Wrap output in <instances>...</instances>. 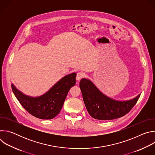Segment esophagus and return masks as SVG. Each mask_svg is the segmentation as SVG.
<instances>
[{"mask_svg":"<svg viewBox=\"0 0 155 155\" xmlns=\"http://www.w3.org/2000/svg\"><path fill=\"white\" fill-rule=\"evenodd\" d=\"M84 73H83L81 72H78L77 74L76 79H77V81H80L83 77H84Z\"/></svg>","mask_w":155,"mask_h":155,"instance_id":"34e87169","label":"esophagus"}]
</instances>
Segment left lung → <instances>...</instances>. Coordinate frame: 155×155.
Here are the masks:
<instances>
[{"label": "left lung", "instance_id": "8db88e82", "mask_svg": "<svg viewBox=\"0 0 155 155\" xmlns=\"http://www.w3.org/2000/svg\"><path fill=\"white\" fill-rule=\"evenodd\" d=\"M80 88L88 113L93 118L99 120L123 117L135 105L141 94L129 100H116L102 93L91 80L86 78L80 80Z\"/></svg>", "mask_w": 155, "mask_h": 155}]
</instances>
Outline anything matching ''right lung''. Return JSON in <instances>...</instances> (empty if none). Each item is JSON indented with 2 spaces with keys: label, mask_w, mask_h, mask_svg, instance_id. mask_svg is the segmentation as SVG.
Instances as JSON below:
<instances>
[{
  "label": "right lung",
  "mask_w": 155,
  "mask_h": 155,
  "mask_svg": "<svg viewBox=\"0 0 155 155\" xmlns=\"http://www.w3.org/2000/svg\"><path fill=\"white\" fill-rule=\"evenodd\" d=\"M76 76L75 72L64 76L45 93L36 97L22 93L13 83L12 88L16 99L30 114L40 119L50 120L60 112L69 91L75 84Z\"/></svg>",
  "instance_id": "right-lung-1"
}]
</instances>
